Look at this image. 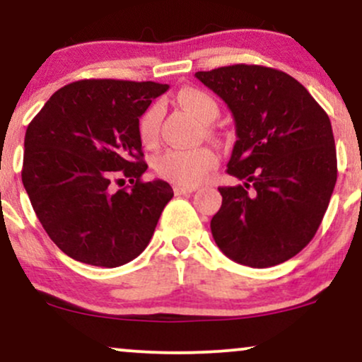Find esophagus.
Wrapping results in <instances>:
<instances>
[{
    "instance_id": "obj_1",
    "label": "esophagus",
    "mask_w": 362,
    "mask_h": 362,
    "mask_svg": "<svg viewBox=\"0 0 362 362\" xmlns=\"http://www.w3.org/2000/svg\"><path fill=\"white\" fill-rule=\"evenodd\" d=\"M197 187H187V185H175L173 190H175L177 195H185V194H192Z\"/></svg>"
}]
</instances>
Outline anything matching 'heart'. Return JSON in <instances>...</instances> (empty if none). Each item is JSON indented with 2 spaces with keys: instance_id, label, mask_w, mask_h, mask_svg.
Here are the masks:
<instances>
[{
  "instance_id": "1",
  "label": "heart",
  "mask_w": 362,
  "mask_h": 362,
  "mask_svg": "<svg viewBox=\"0 0 362 362\" xmlns=\"http://www.w3.org/2000/svg\"><path fill=\"white\" fill-rule=\"evenodd\" d=\"M177 100L184 109H187L195 119L209 124L219 115L218 103L206 91L187 86L178 91ZM161 107H148L146 112L139 119V139L144 146H153L158 141L160 132ZM218 163V156L209 148L195 149H168L161 153L155 160V170L160 177L167 178L177 185L195 187L204 180L207 173Z\"/></svg>"
}]
</instances>
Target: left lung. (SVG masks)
<instances>
[{
  "instance_id": "8db88e82",
  "label": "left lung",
  "mask_w": 362,
  "mask_h": 362,
  "mask_svg": "<svg viewBox=\"0 0 362 362\" xmlns=\"http://www.w3.org/2000/svg\"><path fill=\"white\" fill-rule=\"evenodd\" d=\"M195 78L226 102L238 138L226 172L240 184L219 187L214 242L248 267L282 264L311 242L337 182L330 119L279 69L233 64Z\"/></svg>"
}]
</instances>
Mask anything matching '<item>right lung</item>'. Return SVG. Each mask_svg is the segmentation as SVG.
Returning a JSON list of instances; mask_svg holds the SVG:
<instances>
[{"mask_svg":"<svg viewBox=\"0 0 362 362\" xmlns=\"http://www.w3.org/2000/svg\"><path fill=\"white\" fill-rule=\"evenodd\" d=\"M167 90L155 81H74L28 124L23 187L45 233L71 259L119 267L148 247L173 190L141 180L148 165L138 127ZM117 173L133 185L114 193Z\"/></svg>","mask_w":362,"mask_h":362,"instance_id":"add662e5","label":"right lung"}]
</instances>
